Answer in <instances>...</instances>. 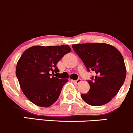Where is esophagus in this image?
<instances>
[{"label": "esophagus", "mask_w": 133, "mask_h": 133, "mask_svg": "<svg viewBox=\"0 0 133 133\" xmlns=\"http://www.w3.org/2000/svg\"><path fill=\"white\" fill-rule=\"evenodd\" d=\"M72 81H73L74 83H75V84H79V83L81 82L82 80H81V79H80V78H78L77 80H72Z\"/></svg>", "instance_id": "obj_1"}]
</instances>
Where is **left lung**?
Listing matches in <instances>:
<instances>
[{
    "mask_svg": "<svg viewBox=\"0 0 133 133\" xmlns=\"http://www.w3.org/2000/svg\"><path fill=\"white\" fill-rule=\"evenodd\" d=\"M73 50L82 60L88 71L96 76L88 80L90 89L81 97L89 105L100 106L109 102L124 84L126 68L121 53L104 43L73 44Z\"/></svg>",
    "mask_w": 133,
    "mask_h": 133,
    "instance_id": "8db88e82",
    "label": "left lung"
}]
</instances>
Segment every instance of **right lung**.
Wrapping results in <instances>:
<instances>
[{"label": "right lung", "instance_id": "add662e5", "mask_svg": "<svg viewBox=\"0 0 133 133\" xmlns=\"http://www.w3.org/2000/svg\"><path fill=\"white\" fill-rule=\"evenodd\" d=\"M71 51L68 45H35L25 51L18 61L16 76L24 95L35 105L48 108L58 98L68 79H59L57 63Z\"/></svg>", "mask_w": 133, "mask_h": 133}]
</instances>
